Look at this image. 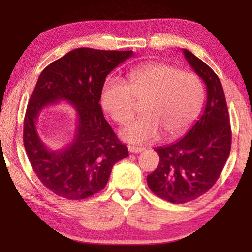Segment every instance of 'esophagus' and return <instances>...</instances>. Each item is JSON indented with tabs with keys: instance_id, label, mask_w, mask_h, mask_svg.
<instances>
[{
	"instance_id": "esophagus-1",
	"label": "esophagus",
	"mask_w": 252,
	"mask_h": 252,
	"mask_svg": "<svg viewBox=\"0 0 252 252\" xmlns=\"http://www.w3.org/2000/svg\"><path fill=\"white\" fill-rule=\"evenodd\" d=\"M144 148H141V147H134V146H128V151L129 153H133V154H137V153H141V151H143Z\"/></svg>"
}]
</instances>
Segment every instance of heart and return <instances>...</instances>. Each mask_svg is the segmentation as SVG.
<instances>
[{
  "mask_svg": "<svg viewBox=\"0 0 252 252\" xmlns=\"http://www.w3.org/2000/svg\"><path fill=\"white\" fill-rule=\"evenodd\" d=\"M143 102L141 117L122 130L124 140L146 143L163 132L172 137L187 129L197 118L203 102V88L194 73L179 71L163 63L143 65L128 74V85L116 78L106 79L101 103L120 125L128 123Z\"/></svg>",
  "mask_w": 252,
  "mask_h": 252,
  "instance_id": "1",
  "label": "heart"
}]
</instances>
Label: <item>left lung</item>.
Returning <instances> with one entry per match:
<instances>
[{
  "label": "left lung",
  "mask_w": 252,
  "mask_h": 252,
  "mask_svg": "<svg viewBox=\"0 0 252 252\" xmlns=\"http://www.w3.org/2000/svg\"><path fill=\"white\" fill-rule=\"evenodd\" d=\"M182 53L206 85L205 109L181 140L155 149L159 164L147 177L150 190L173 204L191 202L210 190L220 177L232 144L228 109L218 75L189 50Z\"/></svg>",
  "instance_id": "obj_1"
}]
</instances>
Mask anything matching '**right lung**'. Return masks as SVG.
Segmentation results:
<instances>
[{
    "label": "right lung",
    "mask_w": 252,
    "mask_h": 252,
    "mask_svg": "<svg viewBox=\"0 0 252 252\" xmlns=\"http://www.w3.org/2000/svg\"><path fill=\"white\" fill-rule=\"evenodd\" d=\"M133 51L78 48L41 72L24 119V147L39 180L61 197L78 201L102 190L117 161L128 156L103 116L99 99L105 78ZM58 100H67L77 113L72 142L49 151L39 139V112Z\"/></svg>",
    "instance_id": "right-lung-1"
}]
</instances>
